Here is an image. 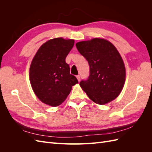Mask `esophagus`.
<instances>
[{"mask_svg":"<svg viewBox=\"0 0 152 152\" xmlns=\"http://www.w3.org/2000/svg\"><path fill=\"white\" fill-rule=\"evenodd\" d=\"M77 79L78 81L80 82V76L79 75H77Z\"/></svg>","mask_w":152,"mask_h":152,"instance_id":"1","label":"esophagus"}]
</instances>
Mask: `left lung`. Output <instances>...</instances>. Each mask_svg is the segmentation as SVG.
<instances>
[{"mask_svg": "<svg viewBox=\"0 0 152 152\" xmlns=\"http://www.w3.org/2000/svg\"><path fill=\"white\" fill-rule=\"evenodd\" d=\"M76 47L89 65L88 79L80 82L88 97L99 104L117 98L125 82L126 68L116 48L98 38L77 42Z\"/></svg>", "mask_w": 152, "mask_h": 152, "instance_id": "8db88e82", "label": "left lung"}]
</instances>
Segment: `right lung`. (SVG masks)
<instances>
[{"label":"right lung","mask_w":152,"mask_h":152,"mask_svg":"<svg viewBox=\"0 0 152 152\" xmlns=\"http://www.w3.org/2000/svg\"><path fill=\"white\" fill-rule=\"evenodd\" d=\"M74 40L56 38L41 45L31 63L29 77L32 89L44 103L57 107L65 101L77 84L65 58Z\"/></svg>","instance_id":"1"}]
</instances>
